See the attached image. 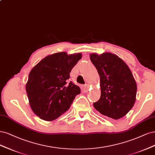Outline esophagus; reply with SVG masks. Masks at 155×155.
<instances>
[{
	"mask_svg": "<svg viewBox=\"0 0 155 155\" xmlns=\"http://www.w3.org/2000/svg\"><path fill=\"white\" fill-rule=\"evenodd\" d=\"M88 89H89V86H88L87 84L85 85V86H84L82 87V90H83V91H84V93L87 92V91H88Z\"/></svg>",
	"mask_w": 155,
	"mask_h": 155,
	"instance_id": "esophagus-1",
	"label": "esophagus"
}]
</instances>
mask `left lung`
Instances as JSON below:
<instances>
[{"mask_svg":"<svg viewBox=\"0 0 155 155\" xmlns=\"http://www.w3.org/2000/svg\"><path fill=\"white\" fill-rule=\"evenodd\" d=\"M101 78V95L94 107L114 120L124 117L135 102L137 84L127 65L111 53L90 54Z\"/></svg>","mask_w":155,"mask_h":155,"instance_id":"8db88e82","label":"left lung"}]
</instances>
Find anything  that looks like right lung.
<instances>
[{
	"mask_svg": "<svg viewBox=\"0 0 155 155\" xmlns=\"http://www.w3.org/2000/svg\"><path fill=\"white\" fill-rule=\"evenodd\" d=\"M81 58V53H56L43 58L31 69L26 90L31 108L40 118L57 119L81 93L78 86L68 81L71 69Z\"/></svg>",
	"mask_w": 155,
	"mask_h": 155,
	"instance_id": "right-lung-1",
	"label": "right lung"
}]
</instances>
